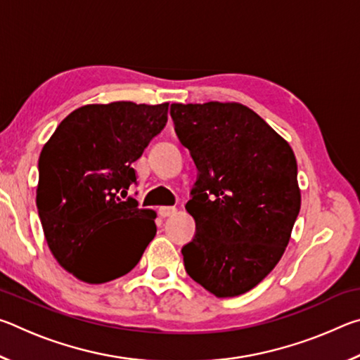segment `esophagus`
Masks as SVG:
<instances>
[{
	"label": "esophagus",
	"instance_id": "obj_1",
	"mask_svg": "<svg viewBox=\"0 0 360 360\" xmlns=\"http://www.w3.org/2000/svg\"><path fill=\"white\" fill-rule=\"evenodd\" d=\"M176 212H178V210H176L174 206H160V208H158V214L162 217H169L176 214Z\"/></svg>",
	"mask_w": 360,
	"mask_h": 360
}]
</instances>
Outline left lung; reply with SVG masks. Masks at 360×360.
Masks as SVG:
<instances>
[{
	"mask_svg": "<svg viewBox=\"0 0 360 360\" xmlns=\"http://www.w3.org/2000/svg\"><path fill=\"white\" fill-rule=\"evenodd\" d=\"M169 114L198 169L187 275L217 298L246 294L289 245L302 203L294 150L241 103H173Z\"/></svg>",
	"mask_w": 360,
	"mask_h": 360,
	"instance_id": "obj_1",
	"label": "left lung"
}]
</instances>
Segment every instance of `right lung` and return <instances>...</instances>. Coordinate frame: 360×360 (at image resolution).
Here are the masks:
<instances>
[{"instance_id": "1", "label": "right lung", "mask_w": 360, "mask_h": 360, "mask_svg": "<svg viewBox=\"0 0 360 360\" xmlns=\"http://www.w3.org/2000/svg\"><path fill=\"white\" fill-rule=\"evenodd\" d=\"M168 103L85 105L60 122L39 155L36 206L53 257L87 284L131 271L157 233L152 210L122 200L133 162L163 130Z\"/></svg>"}]
</instances>
